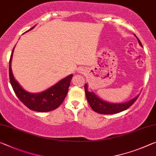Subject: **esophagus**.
I'll list each match as a JSON object with an SVG mask.
<instances>
[{
    "mask_svg": "<svg viewBox=\"0 0 156 156\" xmlns=\"http://www.w3.org/2000/svg\"><path fill=\"white\" fill-rule=\"evenodd\" d=\"M80 70H81V71H82L83 70H82V69H80Z\"/></svg>",
    "mask_w": 156,
    "mask_h": 156,
    "instance_id": "34e87169",
    "label": "esophagus"
}]
</instances>
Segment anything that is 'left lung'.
Instances as JSON below:
<instances>
[{
  "label": "left lung",
  "mask_w": 156,
  "mask_h": 156,
  "mask_svg": "<svg viewBox=\"0 0 156 156\" xmlns=\"http://www.w3.org/2000/svg\"><path fill=\"white\" fill-rule=\"evenodd\" d=\"M136 37L137 38L140 44L142 47V44L140 41V40L138 39V37L136 36ZM87 88V84H85L84 89L86 97L88 100V104H89L93 111L101 114H114L119 113V112H123L124 110H126L135 103L139 97V95H137L134 99L125 103H121V104H116L115 103L114 104V103H109L103 101L102 100L100 99L99 98L96 96V95L94 93L88 91Z\"/></svg>",
  "instance_id": "obj_1"
}]
</instances>
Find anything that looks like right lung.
<instances>
[{"mask_svg":"<svg viewBox=\"0 0 156 156\" xmlns=\"http://www.w3.org/2000/svg\"><path fill=\"white\" fill-rule=\"evenodd\" d=\"M34 26L30 28L26 32L33 29ZM14 47L13 48L12 52L10 56V59H9V76L12 87L16 96L28 109L33 110V111L47 112L58 108L60 105L63 102L65 98L66 97L73 75H70L67 77L58 81V83L51 86V88H48L47 90L42 93H35H35L26 92L15 80L12 75V72L11 61Z\"/></svg>","mask_w":156,"mask_h":156,"instance_id":"add662e5","label":"right lung"}]
</instances>
